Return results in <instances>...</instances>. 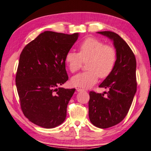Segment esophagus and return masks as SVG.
Masks as SVG:
<instances>
[{"instance_id": "esophagus-1", "label": "esophagus", "mask_w": 151, "mask_h": 151, "mask_svg": "<svg viewBox=\"0 0 151 151\" xmlns=\"http://www.w3.org/2000/svg\"><path fill=\"white\" fill-rule=\"evenodd\" d=\"M76 90H77V91L78 92H83V91H84V89H82V88H76Z\"/></svg>"}]
</instances>
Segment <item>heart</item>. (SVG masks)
Listing matches in <instances>:
<instances>
[{
	"instance_id": "b5f03b06",
	"label": "heart",
	"mask_w": 151,
	"mask_h": 151,
	"mask_svg": "<svg viewBox=\"0 0 151 151\" xmlns=\"http://www.w3.org/2000/svg\"><path fill=\"white\" fill-rule=\"evenodd\" d=\"M116 61V51L113 47L104 44L95 37H88L80 44L78 53L68 51L65 61L71 73L78 70L83 62L87 71L71 78V84L78 88H88L97 83L98 78H105L110 75Z\"/></svg>"
}]
</instances>
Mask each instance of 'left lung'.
<instances>
[{"mask_svg":"<svg viewBox=\"0 0 151 151\" xmlns=\"http://www.w3.org/2000/svg\"><path fill=\"white\" fill-rule=\"evenodd\" d=\"M98 33L113 41L116 61L112 72L99 86L109 89L107 95L90 92L89 118L94 126L107 129L118 124L128 114L137 88L136 61L131 48L119 35L110 31Z\"/></svg>","mask_w":151,"mask_h":151,"instance_id":"1","label":"left lung"}]
</instances>
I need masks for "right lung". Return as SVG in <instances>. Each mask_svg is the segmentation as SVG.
Listing matches in <instances>:
<instances>
[{"mask_svg":"<svg viewBox=\"0 0 151 151\" xmlns=\"http://www.w3.org/2000/svg\"><path fill=\"white\" fill-rule=\"evenodd\" d=\"M78 37L51 31L41 33L19 56L15 83L22 111L35 124L51 129L66 117L76 89L58 88L68 80L65 56Z\"/></svg>","mask_w":151,"mask_h":151,"instance_id":"right-lung-1","label":"right lung"}]
</instances>
